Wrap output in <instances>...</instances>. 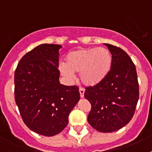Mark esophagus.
Wrapping results in <instances>:
<instances>
[{"instance_id":"1","label":"esophagus","mask_w":152,"mask_h":152,"mask_svg":"<svg viewBox=\"0 0 152 152\" xmlns=\"http://www.w3.org/2000/svg\"><path fill=\"white\" fill-rule=\"evenodd\" d=\"M79 92H80V97L83 98L84 96V90L82 88H79Z\"/></svg>"}]
</instances>
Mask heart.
Instances as JSON below:
<instances>
[{
    "label": "heart",
    "instance_id": "1",
    "mask_svg": "<svg viewBox=\"0 0 152 152\" xmlns=\"http://www.w3.org/2000/svg\"><path fill=\"white\" fill-rule=\"evenodd\" d=\"M113 56L106 48H85L70 52L64 64L60 67V73L64 78L72 80L74 74H79L83 84L94 87L103 82L110 73Z\"/></svg>",
    "mask_w": 152,
    "mask_h": 152
}]
</instances>
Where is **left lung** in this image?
Here are the masks:
<instances>
[{"label":"left lung","mask_w":152,"mask_h":152,"mask_svg":"<svg viewBox=\"0 0 152 152\" xmlns=\"http://www.w3.org/2000/svg\"><path fill=\"white\" fill-rule=\"evenodd\" d=\"M113 66L107 78L98 85L86 88L84 97L91 103L88 121L101 132H112L128 124L139 97L136 68L122 49L107 44Z\"/></svg>","instance_id":"8db88e82"}]
</instances>
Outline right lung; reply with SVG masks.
<instances>
[{"instance_id": "add662e5", "label": "right lung", "mask_w": 152, "mask_h": 152, "mask_svg": "<svg viewBox=\"0 0 152 152\" xmlns=\"http://www.w3.org/2000/svg\"><path fill=\"white\" fill-rule=\"evenodd\" d=\"M42 44L27 52L14 73V94L24 123L36 133L53 136L68 123V116L80 100L77 86L59 82V49Z\"/></svg>"}]
</instances>
